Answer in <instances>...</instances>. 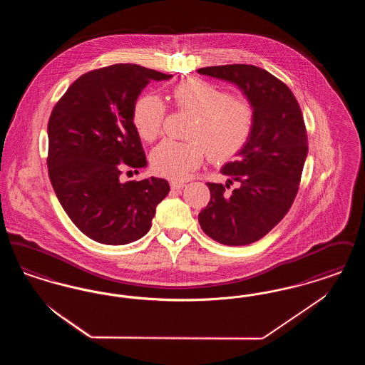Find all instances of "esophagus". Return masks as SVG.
Wrapping results in <instances>:
<instances>
[{
    "label": "esophagus",
    "mask_w": 365,
    "mask_h": 365,
    "mask_svg": "<svg viewBox=\"0 0 365 365\" xmlns=\"http://www.w3.org/2000/svg\"><path fill=\"white\" fill-rule=\"evenodd\" d=\"M170 186H171V190H180V189H183L186 185H185L183 182H175V180H173V182L170 183Z\"/></svg>",
    "instance_id": "34e87169"
}]
</instances>
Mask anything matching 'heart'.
Masks as SVG:
<instances>
[{"instance_id":"1","label":"heart","mask_w":365,"mask_h":365,"mask_svg":"<svg viewBox=\"0 0 365 365\" xmlns=\"http://www.w3.org/2000/svg\"><path fill=\"white\" fill-rule=\"evenodd\" d=\"M179 110L195 115L187 137L191 140H163L152 152L150 163L157 175L180 180L200 167L208 150L210 160L223 163L237 156L255 130V109L247 101L200 78L180 82L173 90ZM167 116L165 104L145 94L134 105L133 123L139 137L152 142L161 134Z\"/></svg>"}]
</instances>
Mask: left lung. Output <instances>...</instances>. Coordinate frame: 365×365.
<instances>
[{
    "label": "left lung",
    "instance_id": "obj_1",
    "mask_svg": "<svg viewBox=\"0 0 365 365\" xmlns=\"http://www.w3.org/2000/svg\"><path fill=\"white\" fill-rule=\"evenodd\" d=\"M198 73L237 85L256 115L247 145L220 171L239 187L227 195L230 184L208 183L210 200L198 215L200 226L223 245L256 242L284 217L297 195L308 155L301 108L292 90L260 67L230 64Z\"/></svg>",
    "mask_w": 365,
    "mask_h": 365
}]
</instances>
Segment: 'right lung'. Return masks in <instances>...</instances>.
Listing matches in <instances>:
<instances>
[{
    "label": "right lung",
    "instance_id": "obj_1",
    "mask_svg": "<svg viewBox=\"0 0 365 365\" xmlns=\"http://www.w3.org/2000/svg\"><path fill=\"white\" fill-rule=\"evenodd\" d=\"M173 75L137 64H113L78 78L54 105L48 123V173L72 223L96 242L125 245L152 226L170 192L165 179L122 183L123 167L142 168L146 156L133 109L150 81Z\"/></svg>",
    "mask_w": 365,
    "mask_h": 365
}]
</instances>
